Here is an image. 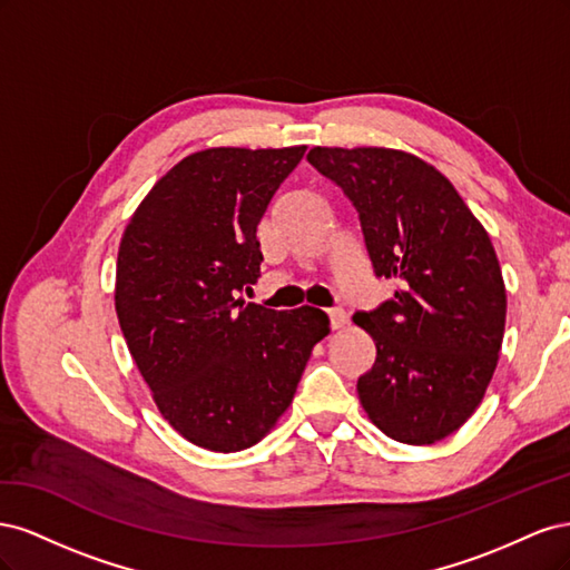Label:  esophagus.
I'll list each match as a JSON object with an SVG mask.
<instances>
[{"label": "esophagus", "instance_id": "1", "mask_svg": "<svg viewBox=\"0 0 570 570\" xmlns=\"http://www.w3.org/2000/svg\"><path fill=\"white\" fill-rule=\"evenodd\" d=\"M327 318H331L333 331H340V327H344V323H347V316H344L342 308H331V312H327Z\"/></svg>", "mask_w": 570, "mask_h": 570}]
</instances>
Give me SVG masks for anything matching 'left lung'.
I'll list each match as a JSON object with an SVG mask.
<instances>
[{
	"mask_svg": "<svg viewBox=\"0 0 570 570\" xmlns=\"http://www.w3.org/2000/svg\"><path fill=\"white\" fill-rule=\"evenodd\" d=\"M306 159L354 202L377 278L400 283L352 318L375 342L358 402L387 438L435 444L473 416L502 350L507 287L492 239L416 154L314 147Z\"/></svg>",
	"mask_w": 570,
	"mask_h": 570,
	"instance_id": "obj_1",
	"label": "left lung"
}]
</instances>
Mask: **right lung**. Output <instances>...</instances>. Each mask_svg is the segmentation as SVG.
I'll use <instances>...</instances> for the list:
<instances>
[{
  "mask_svg": "<svg viewBox=\"0 0 570 570\" xmlns=\"http://www.w3.org/2000/svg\"><path fill=\"white\" fill-rule=\"evenodd\" d=\"M306 145L209 147L154 183L116 262V316L168 425L212 452H239L281 421L331 321L245 304L264 256L256 226Z\"/></svg>",
  "mask_w": 570,
  "mask_h": 570,
  "instance_id": "1",
  "label": "right lung"
}]
</instances>
